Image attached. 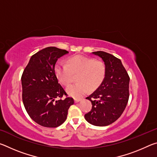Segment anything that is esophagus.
<instances>
[{"instance_id":"esophagus-1","label":"esophagus","mask_w":157,"mask_h":157,"mask_svg":"<svg viewBox=\"0 0 157 157\" xmlns=\"http://www.w3.org/2000/svg\"><path fill=\"white\" fill-rule=\"evenodd\" d=\"M81 100H82L81 98H74V101H75V103H78V102H79V101H81Z\"/></svg>"}]
</instances>
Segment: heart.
<instances>
[{
  "label": "heart",
  "instance_id": "b5f03b06",
  "mask_svg": "<svg viewBox=\"0 0 157 157\" xmlns=\"http://www.w3.org/2000/svg\"><path fill=\"white\" fill-rule=\"evenodd\" d=\"M55 73L58 80L64 86L70 84L72 75L78 74V83L68 86L66 91L70 96L79 98L88 89L93 91L100 86L105 78L106 66L102 61L76 55L68 58L66 65L57 63Z\"/></svg>",
  "mask_w": 157,
  "mask_h": 157
}]
</instances>
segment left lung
<instances>
[{
	"label": "left lung",
	"instance_id": "left-lung-1",
	"mask_svg": "<svg viewBox=\"0 0 157 157\" xmlns=\"http://www.w3.org/2000/svg\"><path fill=\"white\" fill-rule=\"evenodd\" d=\"M106 66L105 78L100 86L87 97L92 103L91 111L84 115L95 126H107L115 122L125 109L129 100V77L121 59L103 51L93 52Z\"/></svg>",
	"mask_w": 157,
	"mask_h": 157
}]
</instances>
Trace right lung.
<instances>
[{"instance_id": "right-lung-1", "label": "right lung", "mask_w": 157, "mask_h": 157, "mask_svg": "<svg viewBox=\"0 0 157 157\" xmlns=\"http://www.w3.org/2000/svg\"><path fill=\"white\" fill-rule=\"evenodd\" d=\"M67 50L48 47L31 57L21 77L23 102L28 115L37 124L57 127L67 118L68 110L74 104L55 75L57 59L68 54ZM58 100H57L56 99Z\"/></svg>"}]
</instances>
